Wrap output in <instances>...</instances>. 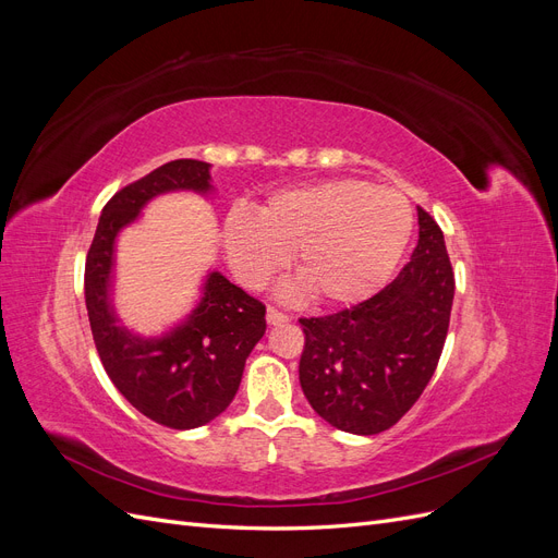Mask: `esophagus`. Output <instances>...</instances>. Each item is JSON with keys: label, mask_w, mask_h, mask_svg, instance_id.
Here are the masks:
<instances>
[{"label": "esophagus", "mask_w": 558, "mask_h": 558, "mask_svg": "<svg viewBox=\"0 0 558 558\" xmlns=\"http://www.w3.org/2000/svg\"><path fill=\"white\" fill-rule=\"evenodd\" d=\"M286 320H289V316H286L283 312H279L277 307H267V324L281 326V324H286Z\"/></svg>", "instance_id": "esophagus-1"}]
</instances>
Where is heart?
<instances>
[{
  "mask_svg": "<svg viewBox=\"0 0 558 558\" xmlns=\"http://www.w3.org/2000/svg\"><path fill=\"white\" fill-rule=\"evenodd\" d=\"M414 228L410 199L361 179H332L269 197L258 218L232 211L223 226L228 260L248 289L291 263L318 305H353L379 291Z\"/></svg>",
  "mask_w": 558,
  "mask_h": 558,
  "instance_id": "heart-1",
  "label": "heart"
}]
</instances>
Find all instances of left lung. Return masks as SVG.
<instances>
[{"mask_svg": "<svg viewBox=\"0 0 558 558\" xmlns=\"http://www.w3.org/2000/svg\"><path fill=\"white\" fill-rule=\"evenodd\" d=\"M451 302L445 234L418 207L416 248L391 283L337 314L300 318V386L314 412L353 435L396 426L442 356Z\"/></svg>", "mask_w": 558, "mask_h": 558, "instance_id": "obj_1", "label": "left lung"}]
</instances>
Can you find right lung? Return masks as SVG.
<instances>
[{
    "label": "right lung",
    "instance_id": "1",
    "mask_svg": "<svg viewBox=\"0 0 558 558\" xmlns=\"http://www.w3.org/2000/svg\"><path fill=\"white\" fill-rule=\"evenodd\" d=\"M209 162L172 160L128 183L102 209L86 256V307L109 379L150 421L174 430L209 424L238 393L251 349L265 335L260 300L211 272L195 312L170 335L142 340L118 326L109 305L113 242L150 197L167 191L207 193Z\"/></svg>",
    "mask_w": 558,
    "mask_h": 558
}]
</instances>
